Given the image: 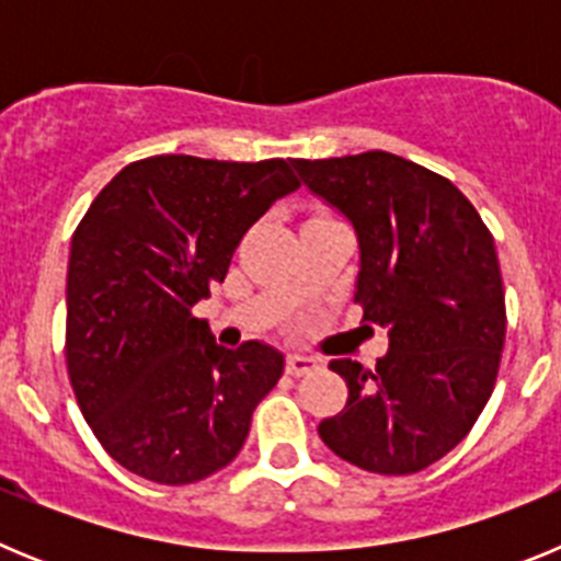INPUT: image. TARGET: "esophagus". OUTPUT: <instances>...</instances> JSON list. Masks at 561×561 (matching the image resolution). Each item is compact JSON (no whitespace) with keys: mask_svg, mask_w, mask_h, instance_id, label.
Masks as SVG:
<instances>
[{"mask_svg":"<svg viewBox=\"0 0 561 561\" xmlns=\"http://www.w3.org/2000/svg\"><path fill=\"white\" fill-rule=\"evenodd\" d=\"M317 368H320V359H314V356L289 354V359H286V374L289 376H306Z\"/></svg>","mask_w":561,"mask_h":561,"instance_id":"obj_1","label":"esophagus"}]
</instances>
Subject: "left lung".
I'll return each instance as SVG.
<instances>
[{"mask_svg": "<svg viewBox=\"0 0 561 561\" xmlns=\"http://www.w3.org/2000/svg\"><path fill=\"white\" fill-rule=\"evenodd\" d=\"M291 168L354 225V304L390 340L370 370L331 359L348 401L317 433L365 472H421L466 438L497 381L505 295L492 232L453 182L396 153Z\"/></svg>", "mask_w": 561, "mask_h": 561, "instance_id": "obj_1", "label": "left lung"}]
</instances>
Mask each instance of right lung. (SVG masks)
Listing matches in <instances>:
<instances>
[{
    "instance_id": "obj_1",
    "label": "right lung",
    "mask_w": 561,
    "mask_h": 561,
    "mask_svg": "<svg viewBox=\"0 0 561 561\" xmlns=\"http://www.w3.org/2000/svg\"><path fill=\"white\" fill-rule=\"evenodd\" d=\"M300 182L286 160L162 153L123 168L69 247L67 370L103 449L162 485L210 478L241 453L284 354L216 345L193 306L244 232Z\"/></svg>"
}]
</instances>
